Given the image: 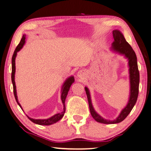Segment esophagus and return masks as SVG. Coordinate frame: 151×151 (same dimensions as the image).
Here are the masks:
<instances>
[{"mask_svg":"<svg viewBox=\"0 0 151 151\" xmlns=\"http://www.w3.org/2000/svg\"><path fill=\"white\" fill-rule=\"evenodd\" d=\"M84 76H85V73H84V72H83V70L79 71V72L78 73V76L79 77V78H81L82 79L84 77Z\"/></svg>","mask_w":151,"mask_h":151,"instance_id":"esophagus-1","label":"esophagus"}]
</instances>
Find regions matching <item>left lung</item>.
<instances>
[{"label":"left lung","instance_id":"obj_1","mask_svg":"<svg viewBox=\"0 0 151 151\" xmlns=\"http://www.w3.org/2000/svg\"><path fill=\"white\" fill-rule=\"evenodd\" d=\"M114 42H112V48L116 52H119L121 55L125 56V57L128 59V64L129 67V79H130V96L128 103L126 106L122 110L118 117L114 120H106L96 113L92 105L90 93L87 87H85V92L87 94L88 102L91 114L95 120L102 124H117L123 121L132 111V109L135 104L137 100L139 94V72L138 70L137 56L135 52L133 50L130 45L127 42L120 31L114 30L112 31Z\"/></svg>","mask_w":151,"mask_h":151}]
</instances>
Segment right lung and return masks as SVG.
Segmentation results:
<instances>
[{
	"mask_svg": "<svg viewBox=\"0 0 151 151\" xmlns=\"http://www.w3.org/2000/svg\"><path fill=\"white\" fill-rule=\"evenodd\" d=\"M25 35H24L22 37V38L21 39L20 42L18 44V46L16 48L15 50H14V52L13 54L12 58V82L13 84V90H14V96H15L16 101L17 102V103L18 104V105L22 109V106L18 102V96H17V94H16V87L15 85V81H14V75H15V72H16V66H15V59H16V56L17 55V52L21 50L22 48L24 46V45L25 44ZM74 82V78H73V76H71L70 78H68L66 81H65L64 85H62V93H61V100L62 101V103H63L64 105V110L63 112H62L61 113H58L54 115L52 117H50L48 119H44V120H40V119H33L29 118V116H27V118L29 119V120L35 123L36 124H39V125H43V126H49V125L53 124L59 121L63 117L65 113V110H66V106H65V100H66V96L68 95V93L69 91L70 88L71 87L72 84Z\"/></svg>",
	"mask_w": 151,
	"mask_h": 151,
	"instance_id": "obj_1",
	"label": "right lung"
}]
</instances>
